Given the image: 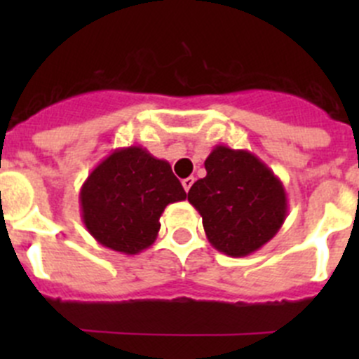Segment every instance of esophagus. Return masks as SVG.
<instances>
[{
  "label": "esophagus",
  "instance_id": "obj_1",
  "mask_svg": "<svg viewBox=\"0 0 359 359\" xmlns=\"http://www.w3.org/2000/svg\"><path fill=\"white\" fill-rule=\"evenodd\" d=\"M193 184H194V177H187V179L182 180V186H184V189H186V193H189V189Z\"/></svg>",
  "mask_w": 359,
  "mask_h": 359
}]
</instances>
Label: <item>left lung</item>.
<instances>
[{"instance_id": "8db88e82", "label": "left lung", "mask_w": 359, "mask_h": 359, "mask_svg": "<svg viewBox=\"0 0 359 359\" xmlns=\"http://www.w3.org/2000/svg\"><path fill=\"white\" fill-rule=\"evenodd\" d=\"M205 168L187 201L201 215L210 245L229 257H247L273 240L288 215L280 177L250 151L227 146L213 147Z\"/></svg>"}]
</instances>
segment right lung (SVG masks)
Returning a JSON list of instances; mask_svg holds the SVG:
<instances>
[{"instance_id":"1","label":"right lung","mask_w":359,"mask_h":359,"mask_svg":"<svg viewBox=\"0 0 359 359\" xmlns=\"http://www.w3.org/2000/svg\"><path fill=\"white\" fill-rule=\"evenodd\" d=\"M186 191L165 159L140 146L119 147L92 170L79 191L86 231L102 247L137 255L156 241L159 217Z\"/></svg>"}]
</instances>
